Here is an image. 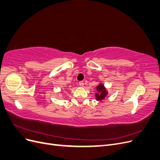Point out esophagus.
Segmentation results:
<instances>
[{"instance_id": "esophagus-1", "label": "esophagus", "mask_w": 160, "mask_h": 160, "mask_svg": "<svg viewBox=\"0 0 160 160\" xmlns=\"http://www.w3.org/2000/svg\"><path fill=\"white\" fill-rule=\"evenodd\" d=\"M79 85L81 86V87H83V85H84V83H83V81H79Z\"/></svg>"}]
</instances>
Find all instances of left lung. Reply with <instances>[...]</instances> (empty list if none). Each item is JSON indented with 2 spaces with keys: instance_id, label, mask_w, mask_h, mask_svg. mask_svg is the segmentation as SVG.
Listing matches in <instances>:
<instances>
[{
  "instance_id": "1",
  "label": "left lung",
  "mask_w": 160,
  "mask_h": 160,
  "mask_svg": "<svg viewBox=\"0 0 160 160\" xmlns=\"http://www.w3.org/2000/svg\"><path fill=\"white\" fill-rule=\"evenodd\" d=\"M97 90H98V91L101 92V94L100 95H98V94L96 95L97 99H98V100L103 99L105 97V95H106V91L105 90V88H104L103 85L102 84H100L98 87V88H97Z\"/></svg>"
}]
</instances>
